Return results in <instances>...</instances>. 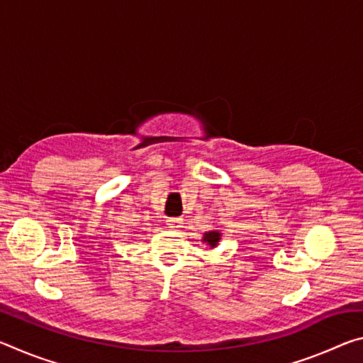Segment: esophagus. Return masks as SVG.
Instances as JSON below:
<instances>
[{"label":"esophagus","mask_w":363,"mask_h":363,"mask_svg":"<svg viewBox=\"0 0 363 363\" xmlns=\"http://www.w3.org/2000/svg\"><path fill=\"white\" fill-rule=\"evenodd\" d=\"M167 224H168L169 229L177 230V229H181V227H182V220L179 218H169V219H167Z\"/></svg>","instance_id":"esophagus-1"}]
</instances>
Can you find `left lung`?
I'll return each mask as SVG.
<instances>
[{"label": "left lung", "mask_w": 363, "mask_h": 363, "mask_svg": "<svg viewBox=\"0 0 363 363\" xmlns=\"http://www.w3.org/2000/svg\"><path fill=\"white\" fill-rule=\"evenodd\" d=\"M220 240V233L216 232V230H211V232H205L203 235V242L210 245L211 248H216L218 243Z\"/></svg>", "instance_id": "left-lung-1"}]
</instances>
